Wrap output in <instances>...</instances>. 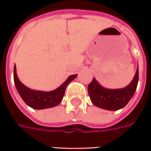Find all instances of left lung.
Returning a JSON list of instances; mask_svg holds the SVG:
<instances>
[{
	"instance_id": "1",
	"label": "left lung",
	"mask_w": 151,
	"mask_h": 151,
	"mask_svg": "<svg viewBox=\"0 0 151 151\" xmlns=\"http://www.w3.org/2000/svg\"><path fill=\"white\" fill-rule=\"evenodd\" d=\"M139 81V70L132 82L123 89L109 90L101 87L95 79L88 85V94L92 103L103 109L115 111L124 107L134 96Z\"/></svg>"
}]
</instances>
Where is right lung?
Here are the masks:
<instances>
[{
	"mask_svg": "<svg viewBox=\"0 0 151 151\" xmlns=\"http://www.w3.org/2000/svg\"><path fill=\"white\" fill-rule=\"evenodd\" d=\"M14 83L16 88L22 100L29 107L34 109H44L49 107H55L63 99V96L65 91V88L68 84L76 77V75H72L61 85L56 90L45 92L31 90L27 88L19 81L16 72V65L14 67Z\"/></svg>",
	"mask_w": 151,
	"mask_h": 151,
	"instance_id": "right-lung-1",
	"label": "right lung"
}]
</instances>
